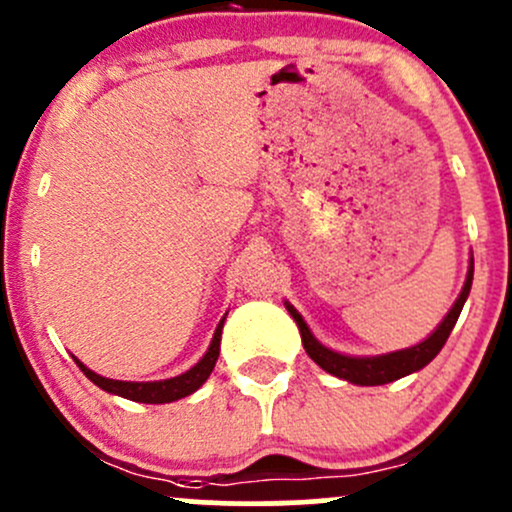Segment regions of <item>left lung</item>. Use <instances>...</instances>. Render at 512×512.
I'll use <instances>...</instances> for the list:
<instances>
[{
    "label": "left lung",
    "instance_id": "1",
    "mask_svg": "<svg viewBox=\"0 0 512 512\" xmlns=\"http://www.w3.org/2000/svg\"><path fill=\"white\" fill-rule=\"evenodd\" d=\"M472 280H474V266H469L467 283H464L462 292H459L455 307L450 309V314L442 319V324L433 333H430L426 341L418 343V346H413V348L380 355V358H348V355L333 353V350L324 348L317 338L312 336V331H309V326L304 324V319L300 317V314L295 312V307H290V304H287V312L292 314V319H295L297 326H300L304 350H307L309 358H312L314 363L321 367V370H326L329 375H336V377H341V380H348L353 384L375 387V384L394 382V380H399V377H406V375H411V372L421 370V367H426L430 360L440 353L442 346H445V341L450 338L452 329H455L464 302H467L469 290H472Z\"/></svg>",
    "mask_w": 512,
    "mask_h": 512
}]
</instances>
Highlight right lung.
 <instances>
[{
    "mask_svg": "<svg viewBox=\"0 0 512 512\" xmlns=\"http://www.w3.org/2000/svg\"><path fill=\"white\" fill-rule=\"evenodd\" d=\"M222 326H225V319L217 324L215 336H212V343L208 353L203 355L198 365H193L191 370L183 372L179 377H171V380L162 382H120V380H106V377L96 375L89 367H84L77 360V365L82 367V372L89 377L96 387H101L103 392H111L123 396V399L140 401V404H169V401L183 399V396L193 394L195 389L203 387V382L208 380L212 367H215L217 358H220V338H222Z\"/></svg>",
    "mask_w": 512,
    "mask_h": 512,
    "instance_id": "add662e5",
    "label": "right lung"
}]
</instances>
